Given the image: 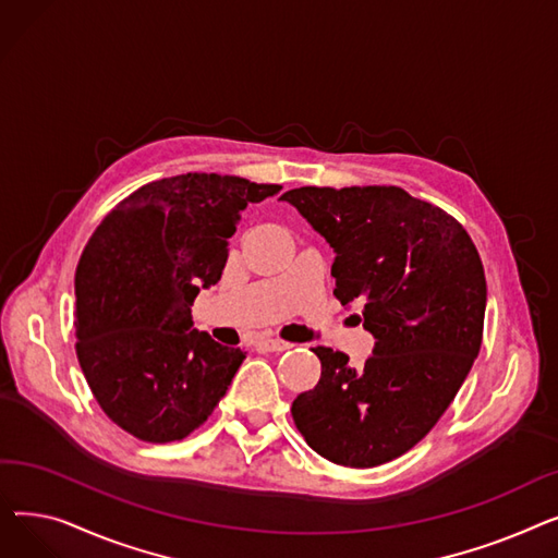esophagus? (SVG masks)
Instances as JSON below:
<instances>
[{
	"instance_id": "1",
	"label": "esophagus",
	"mask_w": 558,
	"mask_h": 558,
	"mask_svg": "<svg viewBox=\"0 0 558 558\" xmlns=\"http://www.w3.org/2000/svg\"><path fill=\"white\" fill-rule=\"evenodd\" d=\"M255 345H257V350H269V353H282V350L291 348L289 341H280V339H271V337L257 339Z\"/></svg>"
}]
</instances>
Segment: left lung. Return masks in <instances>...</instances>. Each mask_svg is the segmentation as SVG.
Returning a JSON list of instances; mask_svg holds the SVG:
<instances>
[{
    "label": "left lung",
    "instance_id": "1",
    "mask_svg": "<svg viewBox=\"0 0 558 558\" xmlns=\"http://www.w3.org/2000/svg\"><path fill=\"white\" fill-rule=\"evenodd\" d=\"M335 251V296L375 339L353 368L312 348L318 385L291 414L312 450L341 465L387 463L444 416L480 355L486 280L463 226L400 187H299L282 194Z\"/></svg>",
    "mask_w": 558,
    "mask_h": 558
}]
</instances>
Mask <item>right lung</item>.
Returning a JSON list of instances; mask_svg holds the SVG:
<instances>
[{
  "instance_id": "right-lung-1",
  "label": "right lung",
  "mask_w": 558,
  "mask_h": 558,
  "mask_svg": "<svg viewBox=\"0 0 558 558\" xmlns=\"http://www.w3.org/2000/svg\"><path fill=\"white\" fill-rule=\"evenodd\" d=\"M280 185L181 173L104 217L76 267V355L106 416L149 444L208 421L246 353L198 332L192 303L219 282L248 203Z\"/></svg>"
}]
</instances>
